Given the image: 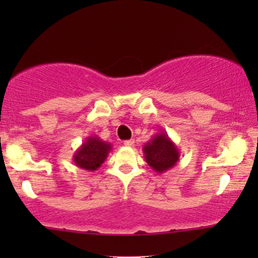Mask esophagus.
<instances>
[{
  "instance_id": "obj_1",
  "label": "esophagus",
  "mask_w": 258,
  "mask_h": 258,
  "mask_svg": "<svg viewBox=\"0 0 258 258\" xmlns=\"http://www.w3.org/2000/svg\"><path fill=\"white\" fill-rule=\"evenodd\" d=\"M123 144H125V147H133L135 146V141L133 139H128V141L123 142Z\"/></svg>"
}]
</instances>
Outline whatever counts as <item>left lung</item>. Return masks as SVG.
<instances>
[{
  "label": "left lung",
  "instance_id": "1",
  "mask_svg": "<svg viewBox=\"0 0 258 258\" xmlns=\"http://www.w3.org/2000/svg\"><path fill=\"white\" fill-rule=\"evenodd\" d=\"M144 159L155 172L164 173L179 160V150L166 132L156 133L143 147Z\"/></svg>",
  "mask_w": 258,
  "mask_h": 258
}]
</instances>
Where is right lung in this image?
<instances>
[{
  "label": "right lung",
  "instance_id": "1",
  "mask_svg": "<svg viewBox=\"0 0 258 258\" xmlns=\"http://www.w3.org/2000/svg\"><path fill=\"white\" fill-rule=\"evenodd\" d=\"M112 147L98 136H90L74 154V164L86 171H97L108 158Z\"/></svg>",
  "mask_w": 258,
  "mask_h": 258
}]
</instances>
